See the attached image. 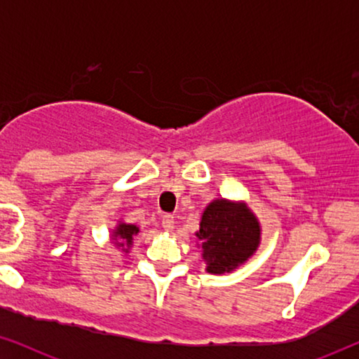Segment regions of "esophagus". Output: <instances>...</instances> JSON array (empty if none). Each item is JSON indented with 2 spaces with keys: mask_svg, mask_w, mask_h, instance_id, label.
I'll use <instances>...</instances> for the list:
<instances>
[{
  "mask_svg": "<svg viewBox=\"0 0 359 359\" xmlns=\"http://www.w3.org/2000/svg\"><path fill=\"white\" fill-rule=\"evenodd\" d=\"M161 225H163V229L166 232H171V230L175 229V217L171 214H165L163 219H161Z\"/></svg>",
  "mask_w": 359,
  "mask_h": 359,
  "instance_id": "34e87169",
  "label": "esophagus"
}]
</instances>
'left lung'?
Here are the masks:
<instances>
[{"label": "left lung", "instance_id": "8db88e82", "mask_svg": "<svg viewBox=\"0 0 359 359\" xmlns=\"http://www.w3.org/2000/svg\"><path fill=\"white\" fill-rule=\"evenodd\" d=\"M205 271L232 273L257 253L262 224L245 201L217 198L205 205L196 232Z\"/></svg>", "mask_w": 359, "mask_h": 359}]
</instances>
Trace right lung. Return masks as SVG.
Here are the masks:
<instances>
[{
	"instance_id": "add662e5",
	"label": "right lung",
	"mask_w": 359,
	"mask_h": 359,
	"mask_svg": "<svg viewBox=\"0 0 359 359\" xmlns=\"http://www.w3.org/2000/svg\"><path fill=\"white\" fill-rule=\"evenodd\" d=\"M140 229L135 224H127L124 219L117 220L116 227L111 230V243H114L116 248H121L126 255L130 252L134 245V237L139 235Z\"/></svg>"
}]
</instances>
